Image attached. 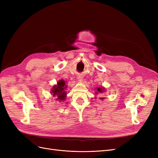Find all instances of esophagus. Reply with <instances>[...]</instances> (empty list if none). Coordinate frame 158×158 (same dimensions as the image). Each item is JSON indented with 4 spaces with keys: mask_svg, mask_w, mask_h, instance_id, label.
Segmentation results:
<instances>
[{
    "mask_svg": "<svg viewBox=\"0 0 158 158\" xmlns=\"http://www.w3.org/2000/svg\"><path fill=\"white\" fill-rule=\"evenodd\" d=\"M77 79H78V80L79 81V82H82V76H81V75H78V76H77Z\"/></svg>",
    "mask_w": 158,
    "mask_h": 158,
    "instance_id": "esophagus-1",
    "label": "esophagus"
}]
</instances>
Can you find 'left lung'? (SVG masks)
Returning a JSON list of instances; mask_svg holds the SVG:
<instances>
[{"label":"left lung","instance_id":"8db88e82","mask_svg":"<svg viewBox=\"0 0 158 158\" xmlns=\"http://www.w3.org/2000/svg\"><path fill=\"white\" fill-rule=\"evenodd\" d=\"M105 88H96V94H102L105 92ZM104 98H100V99H103Z\"/></svg>","mask_w":158,"mask_h":158}]
</instances>
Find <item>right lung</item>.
Returning <instances> with one entry per match:
<instances>
[{
	"label": "right lung",
	"mask_w": 158,
	"mask_h": 158,
	"mask_svg": "<svg viewBox=\"0 0 158 158\" xmlns=\"http://www.w3.org/2000/svg\"><path fill=\"white\" fill-rule=\"evenodd\" d=\"M66 85H65V82L63 80H59L57 82L56 85L52 86L51 89V94L52 96L56 97V100H59L60 102L64 101L66 97Z\"/></svg>",
	"instance_id": "add662e5"
}]
</instances>
